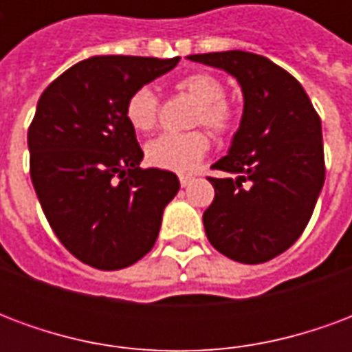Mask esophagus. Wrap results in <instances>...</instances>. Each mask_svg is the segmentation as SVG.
<instances>
[{"instance_id": "obj_1", "label": "esophagus", "mask_w": 352, "mask_h": 352, "mask_svg": "<svg viewBox=\"0 0 352 352\" xmlns=\"http://www.w3.org/2000/svg\"><path fill=\"white\" fill-rule=\"evenodd\" d=\"M179 181H181V186H188V184L194 181V177H192V175H179Z\"/></svg>"}]
</instances>
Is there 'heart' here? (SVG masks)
Here are the masks:
<instances>
[{
	"label": "heart",
	"mask_w": 352,
	"mask_h": 352,
	"mask_svg": "<svg viewBox=\"0 0 352 352\" xmlns=\"http://www.w3.org/2000/svg\"><path fill=\"white\" fill-rule=\"evenodd\" d=\"M179 92L198 101L194 113V124H204L214 133H222L232 126L234 111L224 100L222 82L209 73H194L184 77L179 85ZM160 101L153 88L141 87L130 94L126 101V118L138 131H151L158 122ZM209 139L204 131L186 133H162L146 145V160L154 168L169 171H190L206 156Z\"/></svg>",
	"instance_id": "heart-1"
}]
</instances>
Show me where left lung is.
I'll use <instances>...</instances> for the list:
<instances>
[{"instance_id": "left-lung-1", "label": "left lung", "mask_w": 352, "mask_h": 352, "mask_svg": "<svg viewBox=\"0 0 352 352\" xmlns=\"http://www.w3.org/2000/svg\"><path fill=\"white\" fill-rule=\"evenodd\" d=\"M188 60L230 73L243 92L239 130L213 164L226 177H209L207 239L236 262H267L302 236L322 190L320 118L302 85L260 54L226 50Z\"/></svg>"}]
</instances>
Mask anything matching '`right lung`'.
<instances>
[{
  "label": "right lung",
  "mask_w": 352,
  "mask_h": 352,
  "mask_svg": "<svg viewBox=\"0 0 352 352\" xmlns=\"http://www.w3.org/2000/svg\"><path fill=\"white\" fill-rule=\"evenodd\" d=\"M181 58L92 56L50 82L28 130L30 175L50 228L98 270L135 264L156 243L164 209L179 192L166 169H141L126 118L130 94Z\"/></svg>",
  "instance_id": "1"
}]
</instances>
